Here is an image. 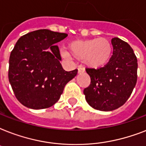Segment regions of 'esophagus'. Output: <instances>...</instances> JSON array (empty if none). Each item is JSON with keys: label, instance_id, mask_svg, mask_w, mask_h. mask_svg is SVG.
<instances>
[{"label": "esophagus", "instance_id": "34e87169", "mask_svg": "<svg viewBox=\"0 0 146 146\" xmlns=\"http://www.w3.org/2000/svg\"><path fill=\"white\" fill-rule=\"evenodd\" d=\"M85 72V69L82 66H79L78 67V73H82Z\"/></svg>", "mask_w": 146, "mask_h": 146}]
</instances>
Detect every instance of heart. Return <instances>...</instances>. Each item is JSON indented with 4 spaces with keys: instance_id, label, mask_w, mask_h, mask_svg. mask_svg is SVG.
<instances>
[{
    "instance_id": "1",
    "label": "heart",
    "mask_w": 146,
    "mask_h": 146,
    "mask_svg": "<svg viewBox=\"0 0 146 146\" xmlns=\"http://www.w3.org/2000/svg\"><path fill=\"white\" fill-rule=\"evenodd\" d=\"M69 52L73 57L83 60L84 64L91 68H100L105 66L111 59L112 46L104 38L87 40H78L69 44ZM69 57L68 53H64Z\"/></svg>"
}]
</instances>
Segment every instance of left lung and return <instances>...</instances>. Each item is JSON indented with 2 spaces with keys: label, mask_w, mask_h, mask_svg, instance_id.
<instances>
[{
  "label": "left lung",
  "mask_w": 146,
  "mask_h": 146,
  "mask_svg": "<svg viewBox=\"0 0 146 146\" xmlns=\"http://www.w3.org/2000/svg\"><path fill=\"white\" fill-rule=\"evenodd\" d=\"M113 54L109 62L98 69H86L91 79L83 93L94 109L111 111L125 104L137 81L138 63L129 44L119 38L111 39Z\"/></svg>",
  "instance_id": "left-lung-1"
}]
</instances>
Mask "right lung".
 <instances>
[{"label":"right lung","instance_id":"right-lung-1","mask_svg":"<svg viewBox=\"0 0 146 146\" xmlns=\"http://www.w3.org/2000/svg\"><path fill=\"white\" fill-rule=\"evenodd\" d=\"M66 33L39 29L23 35L15 44L9 60L8 78L15 96L32 109L50 108L59 100L77 70L65 71L56 43Z\"/></svg>","mask_w":146,"mask_h":146}]
</instances>
